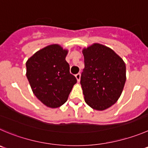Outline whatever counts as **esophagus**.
I'll return each instance as SVG.
<instances>
[{
	"instance_id": "esophagus-1",
	"label": "esophagus",
	"mask_w": 148,
	"mask_h": 148,
	"mask_svg": "<svg viewBox=\"0 0 148 148\" xmlns=\"http://www.w3.org/2000/svg\"><path fill=\"white\" fill-rule=\"evenodd\" d=\"M75 78H76L78 82H79L80 79H81V74H80V73H78V74H76V75H75Z\"/></svg>"
}]
</instances>
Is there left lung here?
<instances>
[{
  "label": "left lung",
  "mask_w": 148,
  "mask_h": 148,
  "mask_svg": "<svg viewBox=\"0 0 148 148\" xmlns=\"http://www.w3.org/2000/svg\"><path fill=\"white\" fill-rule=\"evenodd\" d=\"M84 65L81 84L85 102L104 110L117 102L126 82V64L107 46L94 43L83 50Z\"/></svg>",
  "instance_id": "1"
}]
</instances>
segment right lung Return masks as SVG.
Instances as JSON below:
<instances>
[{"mask_svg":"<svg viewBox=\"0 0 148 148\" xmlns=\"http://www.w3.org/2000/svg\"><path fill=\"white\" fill-rule=\"evenodd\" d=\"M67 51L53 44L33 54L26 62L27 78L33 94L43 104L59 108L67 101L77 79L65 60Z\"/></svg>","mask_w":148,"mask_h":148,"instance_id":"obj_1","label":"right lung"}]
</instances>
